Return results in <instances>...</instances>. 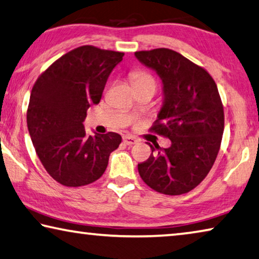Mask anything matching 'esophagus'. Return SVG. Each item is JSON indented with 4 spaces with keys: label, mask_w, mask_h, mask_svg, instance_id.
<instances>
[{
    "label": "esophagus",
    "mask_w": 259,
    "mask_h": 259,
    "mask_svg": "<svg viewBox=\"0 0 259 259\" xmlns=\"http://www.w3.org/2000/svg\"><path fill=\"white\" fill-rule=\"evenodd\" d=\"M137 142H138V139L135 138L134 136H129V135L123 136V143L126 145H134V144H136Z\"/></svg>",
    "instance_id": "obj_1"
}]
</instances>
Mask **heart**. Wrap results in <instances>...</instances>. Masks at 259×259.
Segmentation results:
<instances>
[{
    "label": "heart",
    "instance_id": "b5f03b06",
    "mask_svg": "<svg viewBox=\"0 0 259 259\" xmlns=\"http://www.w3.org/2000/svg\"><path fill=\"white\" fill-rule=\"evenodd\" d=\"M131 83L135 86V88H138V86L142 85H152L155 88V80L154 78L152 77L150 73L145 71H135L130 75Z\"/></svg>",
    "mask_w": 259,
    "mask_h": 259
}]
</instances>
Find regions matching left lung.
<instances>
[{"instance_id": "left-lung-1", "label": "left lung", "mask_w": 259, "mask_h": 259, "mask_svg": "<svg viewBox=\"0 0 259 259\" xmlns=\"http://www.w3.org/2000/svg\"><path fill=\"white\" fill-rule=\"evenodd\" d=\"M135 55L162 79L163 106L150 131L171 142L161 151L147 143L152 153L138 163L139 175L160 194H187L206 178L219 153L225 115L218 88L203 67L171 49Z\"/></svg>"}]
</instances>
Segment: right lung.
<instances>
[{
  "label": "right lung",
  "instance_id": "right-lung-1",
  "mask_svg": "<svg viewBox=\"0 0 259 259\" xmlns=\"http://www.w3.org/2000/svg\"><path fill=\"white\" fill-rule=\"evenodd\" d=\"M123 53L80 46L61 56L35 80L27 107V128L47 173L65 187L100 179L109 155L121 144L116 133L89 136L86 110L99 104L109 73Z\"/></svg>",
  "mask_w": 259,
  "mask_h": 259
}]
</instances>
